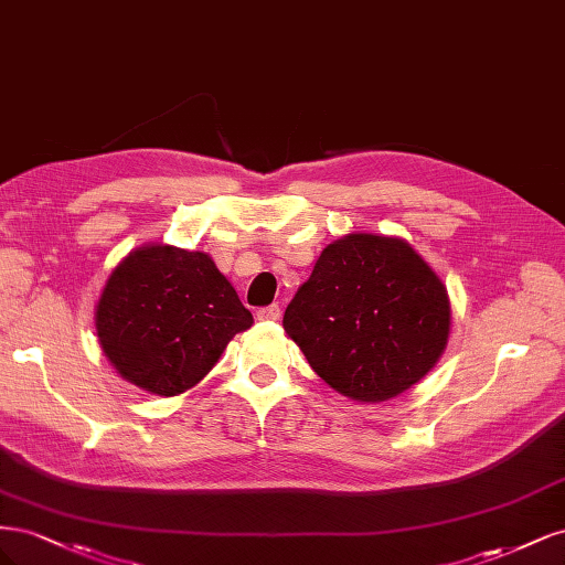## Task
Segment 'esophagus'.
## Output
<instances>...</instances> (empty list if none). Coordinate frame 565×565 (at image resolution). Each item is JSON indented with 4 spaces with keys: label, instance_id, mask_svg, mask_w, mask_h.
<instances>
[{
    "label": "esophagus",
    "instance_id": "esophagus-1",
    "mask_svg": "<svg viewBox=\"0 0 565 565\" xmlns=\"http://www.w3.org/2000/svg\"><path fill=\"white\" fill-rule=\"evenodd\" d=\"M256 320H280V306L278 303H270V306H264V309L256 311Z\"/></svg>",
    "mask_w": 565,
    "mask_h": 565
}]
</instances>
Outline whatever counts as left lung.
<instances>
[{
  "label": "left lung",
  "mask_w": 565,
  "mask_h": 565,
  "mask_svg": "<svg viewBox=\"0 0 565 565\" xmlns=\"http://www.w3.org/2000/svg\"><path fill=\"white\" fill-rule=\"evenodd\" d=\"M282 324L318 377L353 401L380 403L436 365L450 301L405 241L351 233L322 249Z\"/></svg>",
  "instance_id": "left-lung-1"
}]
</instances>
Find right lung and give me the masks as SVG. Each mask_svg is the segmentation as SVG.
Returning a JSON list of instances; mask_svg holds the SVG:
<instances>
[{"label": "right lung", "instance_id": "right-lung-1", "mask_svg": "<svg viewBox=\"0 0 565 565\" xmlns=\"http://www.w3.org/2000/svg\"><path fill=\"white\" fill-rule=\"evenodd\" d=\"M252 313L212 256L169 245L131 252L96 306L100 349L122 377L177 396L207 374Z\"/></svg>", "mask_w": 565, "mask_h": 565}]
</instances>
